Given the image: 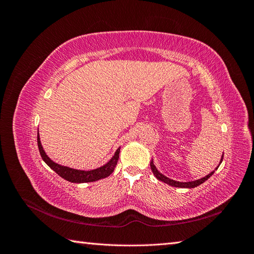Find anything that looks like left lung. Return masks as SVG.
Segmentation results:
<instances>
[{
	"label": "left lung",
	"instance_id": "8db88e82",
	"mask_svg": "<svg viewBox=\"0 0 254 254\" xmlns=\"http://www.w3.org/2000/svg\"><path fill=\"white\" fill-rule=\"evenodd\" d=\"M222 158H224V155H222V157H221L220 163H221V161H222ZM220 163H219V165H220ZM219 165H218V166H219ZM218 166L216 167V170L218 168ZM150 168H151V171H152L153 175H155V177H156V178H157L158 180L162 181V182H164V183L170 184V186L175 187V188H184V189H193V188H196V187H198V186H200L201 183H203L204 181H206L207 179H209L210 177L214 174V172L216 171V170H215V171H213L212 173H210L209 175H206L205 177H203V178H201V179H198V180H195V181L179 182V181H175V180H173V179L167 178L166 176H164V175L161 174V173L157 170V167L155 166V164H153V161H150Z\"/></svg>",
	"mask_w": 254,
	"mask_h": 254
}]
</instances>
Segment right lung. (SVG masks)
<instances>
[{"instance_id": "1", "label": "right lung", "mask_w": 254, "mask_h": 254, "mask_svg": "<svg viewBox=\"0 0 254 254\" xmlns=\"http://www.w3.org/2000/svg\"><path fill=\"white\" fill-rule=\"evenodd\" d=\"M37 142H38V147H39L41 158L43 159L44 162L47 163L54 172L58 174L61 178H64L66 181H70L73 183L93 182V181H97L99 179H104V178H106V177L110 176L113 173L115 166H117L119 157H120V148H119L117 151H115L114 156L110 159L109 162H107L102 167H98V168H96V170H92V171H79V170H74V168L67 167V166L59 165V164L54 162V161H52L48 157L47 153H45V151L42 147L41 142H40L39 132H38V135H37Z\"/></svg>"}]
</instances>
